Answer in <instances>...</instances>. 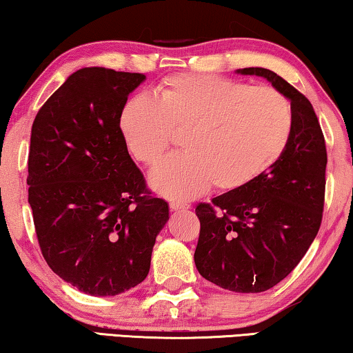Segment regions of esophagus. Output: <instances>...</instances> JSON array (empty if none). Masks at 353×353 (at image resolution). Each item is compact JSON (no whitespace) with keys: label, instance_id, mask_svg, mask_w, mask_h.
<instances>
[{"label":"esophagus","instance_id":"obj_1","mask_svg":"<svg viewBox=\"0 0 353 353\" xmlns=\"http://www.w3.org/2000/svg\"><path fill=\"white\" fill-rule=\"evenodd\" d=\"M191 205H189L188 202H183V200H172L170 202V208L173 211H180V210H188Z\"/></svg>","mask_w":353,"mask_h":353}]
</instances>
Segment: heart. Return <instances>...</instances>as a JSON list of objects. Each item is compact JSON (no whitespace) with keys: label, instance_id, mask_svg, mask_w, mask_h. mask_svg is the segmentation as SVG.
<instances>
[{"label":"heart","instance_id":"heart-1","mask_svg":"<svg viewBox=\"0 0 353 353\" xmlns=\"http://www.w3.org/2000/svg\"><path fill=\"white\" fill-rule=\"evenodd\" d=\"M120 129L129 151L154 167L183 132L184 153L151 173V186L170 199H191L211 186L235 191L271 169L289 145L294 112L271 86L218 75L178 74L153 96L126 102Z\"/></svg>","mask_w":353,"mask_h":353}]
</instances>
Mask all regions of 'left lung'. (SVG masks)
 I'll list each match as a JSON object with an SVG mask.
<instances>
[{
  "label": "left lung",
  "mask_w": 353,
  "mask_h": 353,
  "mask_svg": "<svg viewBox=\"0 0 353 353\" xmlns=\"http://www.w3.org/2000/svg\"><path fill=\"white\" fill-rule=\"evenodd\" d=\"M290 101L294 129L279 161L235 191L199 203L200 235L194 262L222 289L259 294L281 283L321 229L325 202V146L321 123L305 94L270 69L245 68Z\"/></svg>",
  "instance_id": "obj_1"
}]
</instances>
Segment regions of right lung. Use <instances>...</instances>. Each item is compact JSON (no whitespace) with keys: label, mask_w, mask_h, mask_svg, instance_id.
<instances>
[{"label":"right lung","mask_w":353,"mask_h":353,"mask_svg":"<svg viewBox=\"0 0 353 353\" xmlns=\"http://www.w3.org/2000/svg\"><path fill=\"white\" fill-rule=\"evenodd\" d=\"M143 74L83 68L39 108L31 128L28 202L48 267L80 292L123 294L150 271L169 205L128 153L120 115Z\"/></svg>","instance_id":"add662e5"}]
</instances>
